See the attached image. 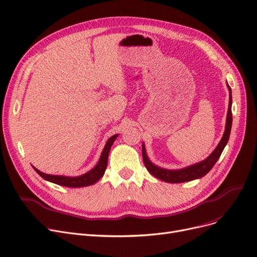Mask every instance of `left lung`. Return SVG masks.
I'll list each match as a JSON object with an SVG mask.
<instances>
[{"instance_id":"1","label":"left lung","mask_w":257,"mask_h":257,"mask_svg":"<svg viewBox=\"0 0 257 257\" xmlns=\"http://www.w3.org/2000/svg\"><path fill=\"white\" fill-rule=\"evenodd\" d=\"M228 85V84H227ZM229 91H230V97H229V109H228V113H227V122H226V129L225 133L222 136L219 144L217 145V147L215 150L212 152L209 158L206 159L205 161L200 162L198 164H195L193 166L187 167V168L181 169V170H166L163 168H160V167L153 165L147 158L146 150H145V147L143 145V161L145 166H146L147 170L155 177L160 178L162 181H165L167 183H184V182H189L192 180H196V178L203 177L206 175L215 165L217 160L219 159V156L224 150L225 146L227 145L230 137V132H231V126H232V111H231V106H232V94H231V88L228 85Z\"/></svg>"}]
</instances>
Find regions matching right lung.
Returning a JSON list of instances; mask_svg holds the SVG:
<instances>
[{
	"label": "right lung",
	"mask_w": 257,
	"mask_h": 257,
	"mask_svg": "<svg viewBox=\"0 0 257 257\" xmlns=\"http://www.w3.org/2000/svg\"><path fill=\"white\" fill-rule=\"evenodd\" d=\"M116 137H117V135L111 137L108 140V142L106 143V146L102 152L101 159H99L97 165L94 167V168L81 176L69 177V176H62V175H50V174L41 172L40 170L35 168V167H33V169H35L37 171V173L40 174L44 178V180L49 181V182L54 183L57 185H61V186H65V187H71V188L72 187L79 188V187L90 186V185L96 183L99 178L104 175L105 170L107 168V164H108L109 151H110L111 146H112L114 140L116 139Z\"/></svg>",
	"instance_id": "add662e5"
}]
</instances>
